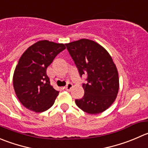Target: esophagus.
<instances>
[{
	"mask_svg": "<svg viewBox=\"0 0 148 148\" xmlns=\"http://www.w3.org/2000/svg\"><path fill=\"white\" fill-rule=\"evenodd\" d=\"M72 87H73V84H71V83H68L64 88H65V90H67V91H71Z\"/></svg>",
	"mask_w": 148,
	"mask_h": 148,
	"instance_id": "1",
	"label": "esophagus"
}]
</instances>
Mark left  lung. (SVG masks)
Masks as SVG:
<instances>
[{
  "label": "left lung",
  "mask_w": 148,
  "mask_h": 148,
  "mask_svg": "<svg viewBox=\"0 0 148 148\" xmlns=\"http://www.w3.org/2000/svg\"><path fill=\"white\" fill-rule=\"evenodd\" d=\"M80 77L87 76L82 84L84 95L75 103L80 109L90 114L103 112L113 104L119 89L116 66L103 47L95 41L81 39L66 44Z\"/></svg>",
  "instance_id": "8db88e82"
}]
</instances>
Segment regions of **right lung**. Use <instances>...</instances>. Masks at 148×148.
I'll return each mask as SVG.
<instances>
[{
    "mask_svg": "<svg viewBox=\"0 0 148 148\" xmlns=\"http://www.w3.org/2000/svg\"><path fill=\"white\" fill-rule=\"evenodd\" d=\"M64 49V44L40 40L21 55L14 71L13 84L18 100L27 109L41 113L53 105L59 92L51 85L46 70Z\"/></svg>",
    "mask_w": 148,
    "mask_h": 148,
    "instance_id": "add662e5",
    "label": "right lung"
}]
</instances>
